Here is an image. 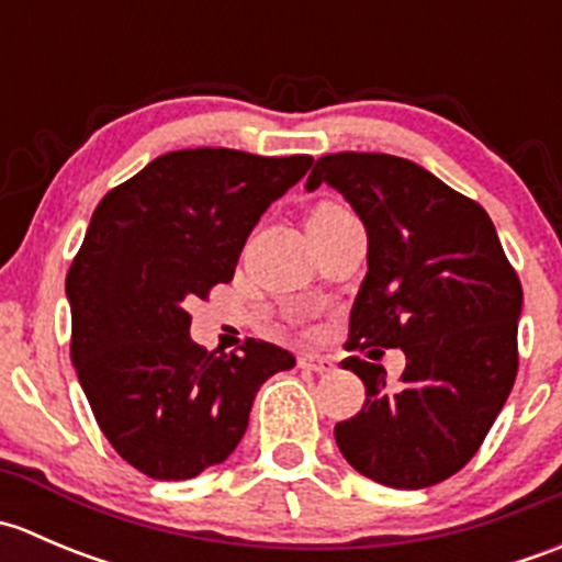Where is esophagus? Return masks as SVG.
<instances>
[{"instance_id":"1","label":"esophagus","mask_w":562,"mask_h":562,"mask_svg":"<svg viewBox=\"0 0 562 562\" xmlns=\"http://www.w3.org/2000/svg\"><path fill=\"white\" fill-rule=\"evenodd\" d=\"M299 367H302V370H310V372H328L334 364L328 356L304 353V356H299Z\"/></svg>"}]
</instances>
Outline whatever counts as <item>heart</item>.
Here are the masks:
<instances>
[{"instance_id":"heart-1","label":"heart","mask_w":562,"mask_h":562,"mask_svg":"<svg viewBox=\"0 0 562 562\" xmlns=\"http://www.w3.org/2000/svg\"><path fill=\"white\" fill-rule=\"evenodd\" d=\"M342 214H350V212L345 206H339V203H321V206H315V212L310 214V223H317V220L342 217Z\"/></svg>"}]
</instances>
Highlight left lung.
I'll return each mask as SVG.
<instances>
[{
  "mask_svg": "<svg viewBox=\"0 0 562 562\" xmlns=\"http://www.w3.org/2000/svg\"><path fill=\"white\" fill-rule=\"evenodd\" d=\"M323 181L342 192L370 241L345 348H402L407 359L396 389L381 364L342 361L367 400L334 440L378 484H440L481 449L517 381L522 282L484 206L416 162L339 151L315 162L307 190Z\"/></svg>",
  "mask_w": 562,
  "mask_h": 562,
  "instance_id": "1",
  "label": "left lung"
}]
</instances>
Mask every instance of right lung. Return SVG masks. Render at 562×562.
<instances>
[{"label":"right lung","mask_w":562,"mask_h":562,"mask_svg":"<svg viewBox=\"0 0 562 562\" xmlns=\"http://www.w3.org/2000/svg\"><path fill=\"white\" fill-rule=\"evenodd\" d=\"M310 166V155L179 149L94 209L67 271L70 359L108 443L149 479L228 459L260 383L296 364L252 337L209 353L190 339L187 304L234 280L249 231Z\"/></svg>","instance_id":"right-lung-1"}]
</instances>
